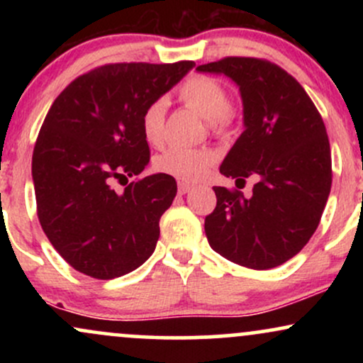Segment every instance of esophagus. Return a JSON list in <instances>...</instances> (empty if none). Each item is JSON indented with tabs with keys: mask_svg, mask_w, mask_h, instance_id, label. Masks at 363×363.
I'll use <instances>...</instances> for the list:
<instances>
[{
	"mask_svg": "<svg viewBox=\"0 0 363 363\" xmlns=\"http://www.w3.org/2000/svg\"><path fill=\"white\" fill-rule=\"evenodd\" d=\"M177 191H179V194H187L189 191H193V186H191L189 182H179Z\"/></svg>",
	"mask_w": 363,
	"mask_h": 363,
	"instance_id": "obj_1",
	"label": "esophagus"
}]
</instances>
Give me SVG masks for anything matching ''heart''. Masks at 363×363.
Returning <instances> with one entry per match:
<instances>
[{
	"instance_id": "obj_1",
	"label": "heart",
	"mask_w": 363,
	"mask_h": 363,
	"mask_svg": "<svg viewBox=\"0 0 363 363\" xmlns=\"http://www.w3.org/2000/svg\"><path fill=\"white\" fill-rule=\"evenodd\" d=\"M179 97L189 109L210 121L211 128L223 131L234 121V112L228 107V94L218 80L205 74H196L182 83ZM169 104L165 99L150 102L141 114V131L145 140L153 147L164 141L165 114ZM216 162V155L208 148L172 147L157 157L155 167L162 174L176 177L182 182H196L210 172Z\"/></svg>"
}]
</instances>
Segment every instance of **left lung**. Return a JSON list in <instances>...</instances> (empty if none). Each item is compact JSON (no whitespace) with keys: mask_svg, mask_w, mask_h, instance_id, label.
<instances>
[{"mask_svg":"<svg viewBox=\"0 0 363 363\" xmlns=\"http://www.w3.org/2000/svg\"><path fill=\"white\" fill-rule=\"evenodd\" d=\"M225 74L239 86L244 133L220 174L252 194L215 186L216 208L205 218L211 249L252 269L286 262L309 242L331 191V150L323 118L285 69L256 57H225L196 68Z\"/></svg>","mask_w":363,"mask_h":363,"instance_id":"1","label":"left lung"}]
</instances>
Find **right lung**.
<instances>
[{"instance_id":"right-lung-1","label":"right lung","mask_w":363,"mask_h":363,"mask_svg":"<svg viewBox=\"0 0 363 363\" xmlns=\"http://www.w3.org/2000/svg\"><path fill=\"white\" fill-rule=\"evenodd\" d=\"M193 68V61L101 66L69 83L49 109L32 155L37 215L77 272L112 280L155 251L176 179L160 172L128 184V177L150 162L141 114ZM123 178L127 187L116 191L111 184Z\"/></svg>"}]
</instances>
